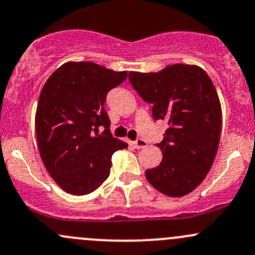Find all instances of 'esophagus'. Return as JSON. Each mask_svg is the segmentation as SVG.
<instances>
[{
    "label": "esophagus",
    "mask_w": 255,
    "mask_h": 255,
    "mask_svg": "<svg viewBox=\"0 0 255 255\" xmlns=\"http://www.w3.org/2000/svg\"><path fill=\"white\" fill-rule=\"evenodd\" d=\"M133 145H134L135 149H142L146 146V142L144 139H142V138H139V139H137L135 142H133Z\"/></svg>",
    "instance_id": "1"
}]
</instances>
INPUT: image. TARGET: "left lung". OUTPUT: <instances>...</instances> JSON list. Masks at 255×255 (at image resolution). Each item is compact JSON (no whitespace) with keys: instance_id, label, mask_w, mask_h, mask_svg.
I'll list each match as a JSON object with an SVG mask.
<instances>
[{"instance_id":"left-lung-1","label":"left lung","mask_w":255,"mask_h":255,"mask_svg":"<svg viewBox=\"0 0 255 255\" xmlns=\"http://www.w3.org/2000/svg\"><path fill=\"white\" fill-rule=\"evenodd\" d=\"M133 89L153 105V118L168 129L156 145L161 163L145 171L161 194L180 197L196 189L215 160L222 127V110L213 82L197 65L174 64L158 73L130 71Z\"/></svg>"}]
</instances>
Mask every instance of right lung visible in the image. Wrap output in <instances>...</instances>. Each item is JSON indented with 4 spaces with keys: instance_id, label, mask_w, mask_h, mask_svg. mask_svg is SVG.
Returning <instances> with one entry per match:
<instances>
[{
    "instance_id": "right-lung-1",
    "label": "right lung",
    "mask_w": 255,
    "mask_h": 255,
    "mask_svg": "<svg viewBox=\"0 0 255 255\" xmlns=\"http://www.w3.org/2000/svg\"><path fill=\"white\" fill-rule=\"evenodd\" d=\"M126 78L127 71L69 61L51 74L40 91L35 112L38 149L49 175L68 194L95 191L110 175L112 154L128 146L112 137L104 107L107 92Z\"/></svg>"
}]
</instances>
